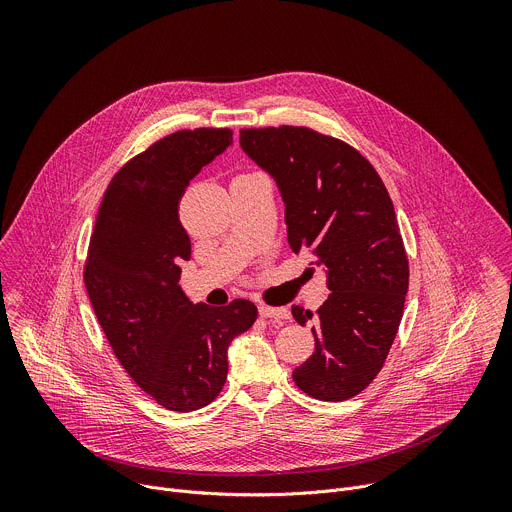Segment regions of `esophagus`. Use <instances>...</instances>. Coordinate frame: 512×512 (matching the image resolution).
Wrapping results in <instances>:
<instances>
[{
  "label": "esophagus",
  "instance_id": "34e87169",
  "mask_svg": "<svg viewBox=\"0 0 512 512\" xmlns=\"http://www.w3.org/2000/svg\"><path fill=\"white\" fill-rule=\"evenodd\" d=\"M259 316L265 320H287L289 310L287 308H271V306H259Z\"/></svg>",
  "mask_w": 512,
  "mask_h": 512
}]
</instances>
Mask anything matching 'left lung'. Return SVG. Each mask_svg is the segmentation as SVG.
Listing matches in <instances>:
<instances>
[{
	"instance_id": "1",
	"label": "left lung",
	"mask_w": 512,
	"mask_h": 512,
	"mask_svg": "<svg viewBox=\"0 0 512 512\" xmlns=\"http://www.w3.org/2000/svg\"><path fill=\"white\" fill-rule=\"evenodd\" d=\"M241 148L277 182L291 251L326 269L318 312L291 306L298 324L316 322L294 381L314 399L346 401L379 375L403 318L409 261L391 196L352 145L310 127L241 129Z\"/></svg>"
}]
</instances>
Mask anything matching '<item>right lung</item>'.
Returning <instances> with one entry per match:
<instances>
[{"label":"right lung","mask_w":512,"mask_h":512,"mask_svg":"<svg viewBox=\"0 0 512 512\" xmlns=\"http://www.w3.org/2000/svg\"><path fill=\"white\" fill-rule=\"evenodd\" d=\"M233 143V131L170 133L131 158L109 182L85 263L95 316L127 375L170 411H196L223 391L227 348L257 320L249 300L192 304L180 261L190 237L178 204L190 180Z\"/></svg>","instance_id":"1"}]
</instances>
